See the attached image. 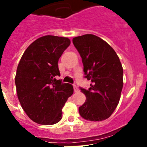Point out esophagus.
<instances>
[{"mask_svg": "<svg viewBox=\"0 0 147 147\" xmlns=\"http://www.w3.org/2000/svg\"><path fill=\"white\" fill-rule=\"evenodd\" d=\"M74 91H75V92H79V90H78V87H77L76 85H74Z\"/></svg>", "mask_w": 147, "mask_h": 147, "instance_id": "1", "label": "esophagus"}]
</instances>
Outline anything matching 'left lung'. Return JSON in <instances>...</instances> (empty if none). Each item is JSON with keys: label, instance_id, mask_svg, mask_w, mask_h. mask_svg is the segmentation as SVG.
<instances>
[{"label": "left lung", "instance_id": "8db88e82", "mask_svg": "<svg viewBox=\"0 0 147 147\" xmlns=\"http://www.w3.org/2000/svg\"><path fill=\"white\" fill-rule=\"evenodd\" d=\"M72 42L82 59L89 90L81 88L85 102L79 107L84 119L100 121L112 115L119 104L123 87V68L116 52L92 34L75 37Z\"/></svg>", "mask_w": 147, "mask_h": 147}]
</instances>
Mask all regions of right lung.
Here are the masks:
<instances>
[{
	"label": "right lung",
	"instance_id": "right-lung-1",
	"mask_svg": "<svg viewBox=\"0 0 147 147\" xmlns=\"http://www.w3.org/2000/svg\"><path fill=\"white\" fill-rule=\"evenodd\" d=\"M70 45L65 37L45 35L30 44L18 65L15 82L18 98L28 117L51 125L62 119V109L73 87L55 78L60 76L59 58Z\"/></svg>",
	"mask_w": 147,
	"mask_h": 147
}]
</instances>
